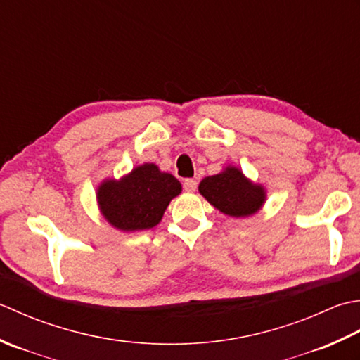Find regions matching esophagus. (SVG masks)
Wrapping results in <instances>:
<instances>
[{"instance_id": "34e87169", "label": "esophagus", "mask_w": 360, "mask_h": 360, "mask_svg": "<svg viewBox=\"0 0 360 360\" xmlns=\"http://www.w3.org/2000/svg\"><path fill=\"white\" fill-rule=\"evenodd\" d=\"M183 188H185V191H188V193H194L197 189V181L194 179H186L183 181Z\"/></svg>"}]
</instances>
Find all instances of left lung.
<instances>
[{
    "mask_svg": "<svg viewBox=\"0 0 360 360\" xmlns=\"http://www.w3.org/2000/svg\"><path fill=\"white\" fill-rule=\"evenodd\" d=\"M199 193L212 207L231 217H247L258 212L266 202V189L248 180L242 171L226 166L221 174L205 177Z\"/></svg>",
    "mask_w": 360,
    "mask_h": 360,
    "instance_id": "8db88e82",
    "label": "left lung"
}]
</instances>
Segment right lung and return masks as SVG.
<instances>
[{"label":"right lung","mask_w":360,"mask_h":360,"mask_svg":"<svg viewBox=\"0 0 360 360\" xmlns=\"http://www.w3.org/2000/svg\"><path fill=\"white\" fill-rule=\"evenodd\" d=\"M180 193L181 185L174 175L144 163L120 180L102 181L96 199L110 225L121 231H139L160 224L167 205Z\"/></svg>","instance_id":"add662e5"}]
</instances>
